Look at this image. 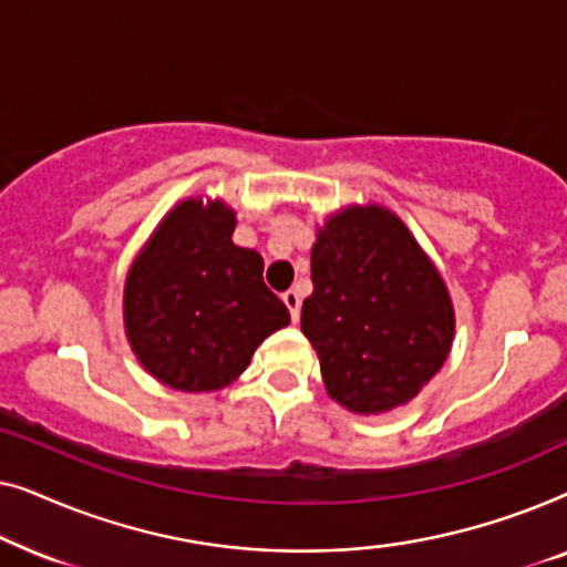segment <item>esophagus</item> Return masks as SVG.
I'll list each match as a JSON object with an SVG mask.
<instances>
[{
    "mask_svg": "<svg viewBox=\"0 0 567 567\" xmlns=\"http://www.w3.org/2000/svg\"><path fill=\"white\" fill-rule=\"evenodd\" d=\"M281 299H284L286 309H289L291 322H299V309H301V297H299V293L297 291H286Z\"/></svg>",
    "mask_w": 567,
    "mask_h": 567,
    "instance_id": "obj_1",
    "label": "esophagus"
}]
</instances>
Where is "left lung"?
<instances>
[{
	"mask_svg": "<svg viewBox=\"0 0 567 567\" xmlns=\"http://www.w3.org/2000/svg\"><path fill=\"white\" fill-rule=\"evenodd\" d=\"M312 297L301 332L320 355L328 394L353 413L413 400L444 367L452 299L405 224L382 206H353L317 231Z\"/></svg>",
	"mask_w": 567,
	"mask_h": 567,
	"instance_id": "8db88e82",
	"label": "left lung"
}]
</instances>
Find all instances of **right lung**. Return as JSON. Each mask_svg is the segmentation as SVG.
<instances>
[{"label":"right lung","instance_id":"right-lung-1","mask_svg":"<svg viewBox=\"0 0 567 567\" xmlns=\"http://www.w3.org/2000/svg\"><path fill=\"white\" fill-rule=\"evenodd\" d=\"M235 212L183 200L126 278V332L142 367L183 392L227 386L289 309L262 284V258L231 243Z\"/></svg>","mask_w":567,"mask_h":567}]
</instances>
